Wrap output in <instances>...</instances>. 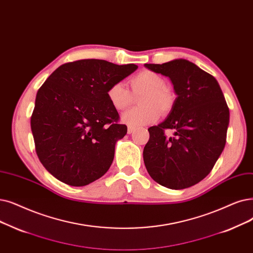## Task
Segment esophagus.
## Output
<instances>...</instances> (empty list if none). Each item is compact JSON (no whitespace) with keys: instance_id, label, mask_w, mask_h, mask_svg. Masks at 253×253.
Instances as JSON below:
<instances>
[{"instance_id":"1","label":"esophagus","mask_w":253,"mask_h":253,"mask_svg":"<svg viewBox=\"0 0 253 253\" xmlns=\"http://www.w3.org/2000/svg\"><path fill=\"white\" fill-rule=\"evenodd\" d=\"M135 130H136L135 127L129 125V126H128V129H127V132H128V134H132Z\"/></svg>"}]
</instances>
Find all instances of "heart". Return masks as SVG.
Listing matches in <instances>:
<instances>
[{
    "label": "heart",
    "instance_id": "obj_1",
    "mask_svg": "<svg viewBox=\"0 0 253 253\" xmlns=\"http://www.w3.org/2000/svg\"><path fill=\"white\" fill-rule=\"evenodd\" d=\"M131 93L124 83L113 84L107 90V98L117 111H123L133 101V96H140V106L131 108L122 115L124 123L141 127L151 124L159 118L160 113L168 114L173 105V95L166 86V81L158 73L144 70L130 80Z\"/></svg>",
    "mask_w": 253,
    "mask_h": 253
}]
</instances>
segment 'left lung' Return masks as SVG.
Masks as SVG:
<instances>
[{
	"instance_id": "1",
	"label": "left lung",
	"mask_w": 253,
	"mask_h": 253,
	"mask_svg": "<svg viewBox=\"0 0 253 253\" xmlns=\"http://www.w3.org/2000/svg\"><path fill=\"white\" fill-rule=\"evenodd\" d=\"M168 76L177 95L167 119L150 127L144 161L151 178L169 189H185L210 173L224 149L229 109L214 76L192 62L175 59L145 64ZM171 128L167 138L164 130Z\"/></svg>"
}]
</instances>
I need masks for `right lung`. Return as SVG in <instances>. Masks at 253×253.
<instances>
[{
	"mask_svg": "<svg viewBox=\"0 0 253 253\" xmlns=\"http://www.w3.org/2000/svg\"><path fill=\"white\" fill-rule=\"evenodd\" d=\"M137 69L134 64L80 60L54 70L38 90L31 129L43 167L59 181L85 186L111 168L127 133L107 90Z\"/></svg>",
	"mask_w": 253,
	"mask_h": 253,
	"instance_id": "add662e5",
	"label": "right lung"
}]
</instances>
